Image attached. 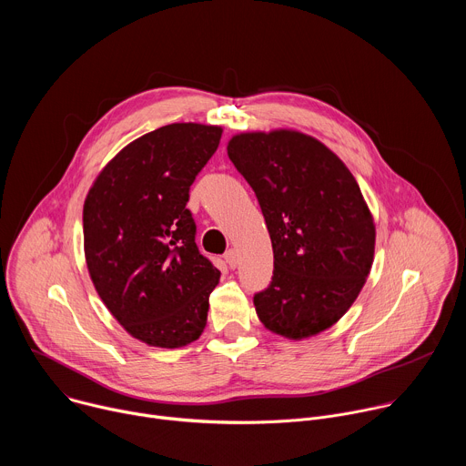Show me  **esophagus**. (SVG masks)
I'll use <instances>...</instances> for the list:
<instances>
[{"instance_id":"34e87169","label":"esophagus","mask_w":466,"mask_h":466,"mask_svg":"<svg viewBox=\"0 0 466 466\" xmlns=\"http://www.w3.org/2000/svg\"><path fill=\"white\" fill-rule=\"evenodd\" d=\"M225 261L228 263L230 269H236L238 265H239V254H238V250H236V248L227 250V252H225Z\"/></svg>"}]
</instances>
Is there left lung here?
Instances as JSON below:
<instances>
[{"label":"left lung","mask_w":466,"mask_h":466,"mask_svg":"<svg viewBox=\"0 0 466 466\" xmlns=\"http://www.w3.org/2000/svg\"><path fill=\"white\" fill-rule=\"evenodd\" d=\"M228 158L256 193L275 269L254 295L259 320L304 339L338 322L358 299L374 258V221L349 167L297 130L245 132Z\"/></svg>","instance_id":"left-lung-1"}]
</instances>
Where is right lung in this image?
<instances>
[{
    "label": "right lung",
    "mask_w": 466,
    "mask_h": 466,
    "mask_svg": "<svg viewBox=\"0 0 466 466\" xmlns=\"http://www.w3.org/2000/svg\"><path fill=\"white\" fill-rule=\"evenodd\" d=\"M221 127L171 123L121 149L83 208L92 282L116 320L147 345L203 334L219 269L198 252L189 186L218 151Z\"/></svg>",
    "instance_id": "1"
}]
</instances>
